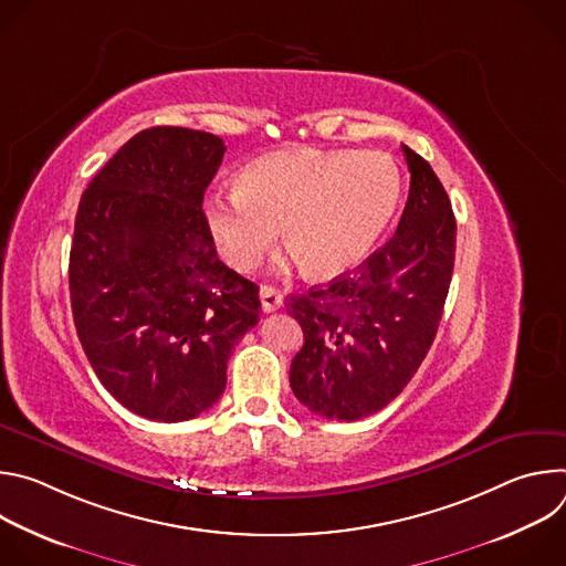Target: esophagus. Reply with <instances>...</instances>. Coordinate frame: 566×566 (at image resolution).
I'll list each match as a JSON object with an SVG mask.
<instances>
[{
  "mask_svg": "<svg viewBox=\"0 0 566 566\" xmlns=\"http://www.w3.org/2000/svg\"><path fill=\"white\" fill-rule=\"evenodd\" d=\"M260 300H262V308L266 313H273V311H277L284 304L282 293L275 286H266V284L260 289Z\"/></svg>",
  "mask_w": 566,
  "mask_h": 566,
  "instance_id": "34e87169",
  "label": "esophagus"
}]
</instances>
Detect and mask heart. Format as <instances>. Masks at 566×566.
<instances>
[{
    "instance_id": "heart-1",
    "label": "heart",
    "mask_w": 566,
    "mask_h": 566,
    "mask_svg": "<svg viewBox=\"0 0 566 566\" xmlns=\"http://www.w3.org/2000/svg\"><path fill=\"white\" fill-rule=\"evenodd\" d=\"M232 190L203 199V217L221 258L255 269L273 249L280 223L293 255L313 277L354 269L389 226L402 192L382 151L293 149L241 168Z\"/></svg>"
}]
</instances>
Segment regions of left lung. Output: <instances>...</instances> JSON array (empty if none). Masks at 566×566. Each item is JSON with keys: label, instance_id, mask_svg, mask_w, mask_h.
Returning <instances> with one entry per match:
<instances>
[{"label": "left lung", "instance_id": "left-lung-1", "mask_svg": "<svg viewBox=\"0 0 566 566\" xmlns=\"http://www.w3.org/2000/svg\"><path fill=\"white\" fill-rule=\"evenodd\" d=\"M410 195L396 234L354 273L286 297L304 345L291 389L311 412L356 421L382 410L421 367L448 297L457 221L428 160L402 145Z\"/></svg>", "mask_w": 566, "mask_h": 566}]
</instances>
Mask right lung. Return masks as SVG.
I'll list each match as a JSON object with an SVG mask.
<instances>
[{
  "label": "right lung",
  "mask_w": 566,
  "mask_h": 566,
  "mask_svg": "<svg viewBox=\"0 0 566 566\" xmlns=\"http://www.w3.org/2000/svg\"><path fill=\"white\" fill-rule=\"evenodd\" d=\"M226 145L186 127L132 136L80 197L69 255L75 332L129 412L177 423L212 408L260 286L228 269L201 203Z\"/></svg>",
  "instance_id": "add662e5"
}]
</instances>
